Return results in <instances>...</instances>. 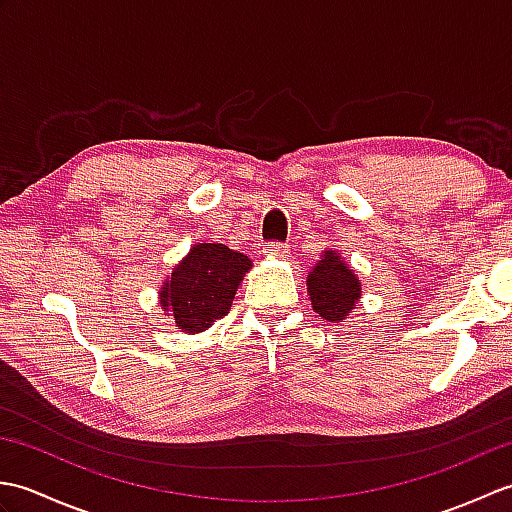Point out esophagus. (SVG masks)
Returning a JSON list of instances; mask_svg holds the SVG:
<instances>
[{"label": "esophagus", "mask_w": 512, "mask_h": 512, "mask_svg": "<svg viewBox=\"0 0 512 512\" xmlns=\"http://www.w3.org/2000/svg\"><path fill=\"white\" fill-rule=\"evenodd\" d=\"M290 253L288 244H281V242H268L264 246V255L268 257H286Z\"/></svg>", "instance_id": "34e87169"}]
</instances>
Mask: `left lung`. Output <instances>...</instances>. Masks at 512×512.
<instances>
[{
	"mask_svg": "<svg viewBox=\"0 0 512 512\" xmlns=\"http://www.w3.org/2000/svg\"><path fill=\"white\" fill-rule=\"evenodd\" d=\"M308 292L314 312L332 323L347 319V312L361 299L356 275L336 250H325L319 264L314 266L308 275Z\"/></svg>",
	"mask_w": 512,
	"mask_h": 512,
	"instance_id": "obj_1",
	"label": "left lung"
}]
</instances>
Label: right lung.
Listing matches in <instances>:
<instances>
[{
	"label": "right lung",
	"mask_w": 512,
	"mask_h": 512,
	"mask_svg": "<svg viewBox=\"0 0 512 512\" xmlns=\"http://www.w3.org/2000/svg\"><path fill=\"white\" fill-rule=\"evenodd\" d=\"M250 259L224 244H198L160 290V303L182 332H202L231 310Z\"/></svg>",
	"instance_id": "obj_1"
}]
</instances>
